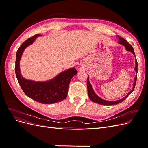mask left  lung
Listing matches in <instances>:
<instances>
[{"label": "left lung", "mask_w": 148, "mask_h": 148, "mask_svg": "<svg viewBox=\"0 0 148 148\" xmlns=\"http://www.w3.org/2000/svg\"><path fill=\"white\" fill-rule=\"evenodd\" d=\"M117 38H119V43L120 44H122V45H123L125 47V49H126L127 51L131 52L135 57V52H134V49H133V47L130 45V44L126 41V40L124 39L123 38L120 37V36H117ZM135 64H136V65H135V69H134V70H135V71H136V75L135 78H134V80H135V82H134V83L133 84L132 90L131 91H130L126 96H125L124 97L122 98V99H120L117 100V101H106V100H104V99H102V98H101L100 97L96 95V94L95 93V92L94 91L93 89H92V87L91 86V84L90 82H89V77H88V79H87V88H88V96L89 97V99H90L92 102H95V103H97V104H101V105H107V106L116 105V104H119V103H120V102H122L123 101H124L133 91L134 88H135V86L136 82V78H137V73H138V62H137L136 59V60H135Z\"/></svg>", "instance_id": "8db88e82"}]
</instances>
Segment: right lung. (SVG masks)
I'll return each mask as SVG.
<instances>
[{
  "label": "right lung",
  "mask_w": 148,
  "mask_h": 148,
  "mask_svg": "<svg viewBox=\"0 0 148 148\" xmlns=\"http://www.w3.org/2000/svg\"><path fill=\"white\" fill-rule=\"evenodd\" d=\"M41 36L39 34L34 35L26 40L18 48L16 53L15 70L18 82L26 96L41 104H51L61 102L66 97L69 84L73 76L77 74V70L75 68L69 69L53 78L44 82L32 81L22 77L20 61L25 49Z\"/></svg>",
  "instance_id": "1"
}]
</instances>
